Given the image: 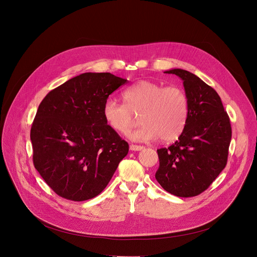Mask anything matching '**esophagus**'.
Masks as SVG:
<instances>
[{
	"mask_svg": "<svg viewBox=\"0 0 257 257\" xmlns=\"http://www.w3.org/2000/svg\"><path fill=\"white\" fill-rule=\"evenodd\" d=\"M144 147L143 146H141V145H134V144H131L130 145V150H132V151H140V150H142Z\"/></svg>",
	"mask_w": 257,
	"mask_h": 257,
	"instance_id": "esophagus-1",
	"label": "esophagus"
}]
</instances>
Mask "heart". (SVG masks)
Instances as JSON below:
<instances>
[{
    "label": "heart",
    "instance_id": "1",
    "mask_svg": "<svg viewBox=\"0 0 257 257\" xmlns=\"http://www.w3.org/2000/svg\"><path fill=\"white\" fill-rule=\"evenodd\" d=\"M125 104L108 99L103 115L108 126L116 132L127 133L138 121L143 125L129 133L135 141H151L158 137L172 142L183 133L188 120V98L178 86H166L142 80L123 93Z\"/></svg>",
    "mask_w": 257,
    "mask_h": 257
}]
</instances>
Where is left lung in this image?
<instances>
[{
	"label": "left lung",
	"mask_w": 257,
	"mask_h": 257,
	"mask_svg": "<svg viewBox=\"0 0 257 257\" xmlns=\"http://www.w3.org/2000/svg\"><path fill=\"white\" fill-rule=\"evenodd\" d=\"M174 74L183 81L188 98L186 127L168 148L157 150L158 183L179 197L205 191L225 168L231 141V125L217 92L196 75L182 69Z\"/></svg>",
	"instance_id": "left-lung-1"
}]
</instances>
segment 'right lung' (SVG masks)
Here are the masks:
<instances>
[{"label":"right lung","instance_id":"1","mask_svg":"<svg viewBox=\"0 0 257 257\" xmlns=\"http://www.w3.org/2000/svg\"><path fill=\"white\" fill-rule=\"evenodd\" d=\"M127 83L111 73H84L50 91L31 128L33 162L61 197L85 201L108 185L129 145L105 121L110 94Z\"/></svg>","mask_w":257,"mask_h":257}]
</instances>
